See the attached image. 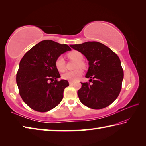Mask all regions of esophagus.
Wrapping results in <instances>:
<instances>
[{
    "label": "esophagus",
    "instance_id": "esophagus-1",
    "mask_svg": "<svg viewBox=\"0 0 146 146\" xmlns=\"http://www.w3.org/2000/svg\"><path fill=\"white\" fill-rule=\"evenodd\" d=\"M69 83L70 85H72V84H73L74 83V82H73V81H69Z\"/></svg>",
    "mask_w": 146,
    "mask_h": 146
}]
</instances>
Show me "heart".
Returning a JSON list of instances; mask_svg holds the SVG:
<instances>
[{"label":"heart","instance_id":"obj_1","mask_svg":"<svg viewBox=\"0 0 146 146\" xmlns=\"http://www.w3.org/2000/svg\"><path fill=\"white\" fill-rule=\"evenodd\" d=\"M67 57L70 59L77 61V62L76 63V67L77 68V69L72 71H67L66 72L62 74V79L65 80L74 82L77 79H79L80 76H82V70L80 68L78 67H82L84 66V64L82 62L84 57L83 55L80 52L76 50H74L68 53ZM55 66H56V69L60 71V72H63L65 70V61L62 56L58 57L56 60H55Z\"/></svg>","mask_w":146,"mask_h":146}]
</instances>
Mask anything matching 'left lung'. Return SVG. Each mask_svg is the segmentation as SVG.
Segmentation results:
<instances>
[{"label": "left lung", "instance_id": "left-lung-1", "mask_svg": "<svg viewBox=\"0 0 146 146\" xmlns=\"http://www.w3.org/2000/svg\"><path fill=\"white\" fill-rule=\"evenodd\" d=\"M89 61L86 77L90 82L81 83L77 91L80 101L93 109L106 108L117 98L122 88L124 72L118 56L111 48L98 42L70 45Z\"/></svg>", "mask_w": 146, "mask_h": 146}]
</instances>
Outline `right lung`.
<instances>
[{"label":"right lung","instance_id":"obj_1","mask_svg":"<svg viewBox=\"0 0 146 146\" xmlns=\"http://www.w3.org/2000/svg\"><path fill=\"white\" fill-rule=\"evenodd\" d=\"M70 50L66 44L46 40L32 47L22 58L16 82L21 98L32 109L46 112L61 102L69 82L66 80H57L60 76L55 60Z\"/></svg>","mask_w":146,"mask_h":146}]
</instances>
